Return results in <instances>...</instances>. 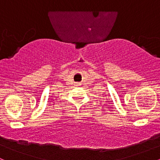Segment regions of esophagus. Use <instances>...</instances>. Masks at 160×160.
Segmentation results:
<instances>
[{
  "label": "esophagus",
  "instance_id": "34e87169",
  "mask_svg": "<svg viewBox=\"0 0 160 160\" xmlns=\"http://www.w3.org/2000/svg\"><path fill=\"white\" fill-rule=\"evenodd\" d=\"M76 85H78V83H76Z\"/></svg>",
  "mask_w": 160,
  "mask_h": 160
}]
</instances>
